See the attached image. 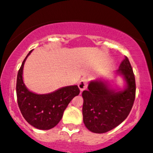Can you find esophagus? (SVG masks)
<instances>
[{
    "mask_svg": "<svg viewBox=\"0 0 153 153\" xmlns=\"http://www.w3.org/2000/svg\"><path fill=\"white\" fill-rule=\"evenodd\" d=\"M88 82V81L86 78H82L81 80H80V82H79L78 83V87L79 88H80V91L85 90V89L87 88Z\"/></svg>",
    "mask_w": 153,
    "mask_h": 153,
    "instance_id": "1",
    "label": "esophagus"
}]
</instances>
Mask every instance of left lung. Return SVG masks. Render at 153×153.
I'll use <instances>...</instances> for the list:
<instances>
[{
  "label": "left lung",
  "mask_w": 153,
  "mask_h": 153,
  "mask_svg": "<svg viewBox=\"0 0 153 153\" xmlns=\"http://www.w3.org/2000/svg\"><path fill=\"white\" fill-rule=\"evenodd\" d=\"M124 75L127 88L116 92L106 83L92 81L82 92V117L87 129L94 133H105L119 125L130 113L135 99L136 84L131 64L124 57L118 70Z\"/></svg>",
  "instance_id": "left-lung-1"
}]
</instances>
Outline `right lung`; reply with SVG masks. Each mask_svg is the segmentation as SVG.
Segmentation results:
<instances>
[{"label":"right lung","instance_id":"1","mask_svg":"<svg viewBox=\"0 0 153 153\" xmlns=\"http://www.w3.org/2000/svg\"><path fill=\"white\" fill-rule=\"evenodd\" d=\"M31 50L19 70L16 80L17 101L26 121L39 129L47 130L55 127L71 100L80 94L78 85L62 88L49 94L38 95L26 88L22 79L23 68Z\"/></svg>","mask_w":153,"mask_h":153}]
</instances>
